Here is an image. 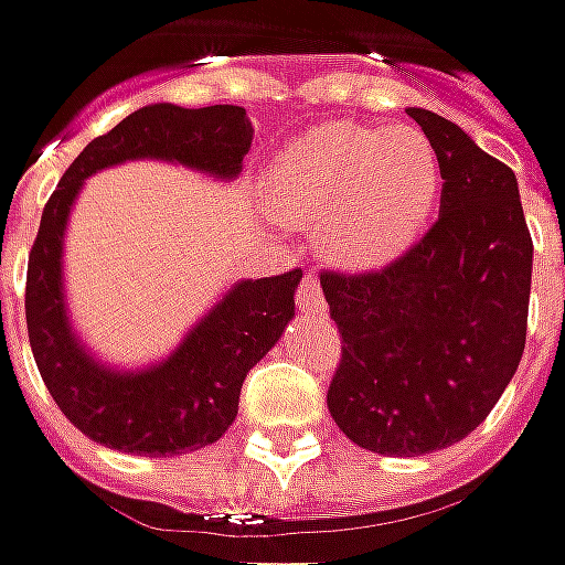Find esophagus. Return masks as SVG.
Returning a JSON list of instances; mask_svg holds the SVG:
<instances>
[{"mask_svg":"<svg viewBox=\"0 0 565 565\" xmlns=\"http://www.w3.org/2000/svg\"><path fill=\"white\" fill-rule=\"evenodd\" d=\"M297 307L303 309V312H312V316H319V312H326V297H322V284L319 278L309 271L303 275V281L297 287Z\"/></svg>","mask_w":565,"mask_h":565,"instance_id":"obj_1","label":"esophagus"}]
</instances>
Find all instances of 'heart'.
<instances>
[{
	"label": "heart",
	"instance_id": "1",
	"mask_svg": "<svg viewBox=\"0 0 565 565\" xmlns=\"http://www.w3.org/2000/svg\"><path fill=\"white\" fill-rule=\"evenodd\" d=\"M443 192L439 154L420 129L331 122L294 141L271 170V205L316 231L322 256L376 271L424 236Z\"/></svg>",
	"mask_w": 565,
	"mask_h": 565
}]
</instances>
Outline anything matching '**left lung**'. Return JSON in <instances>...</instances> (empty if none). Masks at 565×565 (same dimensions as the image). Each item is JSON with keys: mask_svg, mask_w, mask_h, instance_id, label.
<instances>
[{"mask_svg": "<svg viewBox=\"0 0 565 565\" xmlns=\"http://www.w3.org/2000/svg\"><path fill=\"white\" fill-rule=\"evenodd\" d=\"M407 116L439 154V217L392 265L319 281L341 334L334 424L411 458L465 439L500 402L525 351L534 246L503 160L436 113Z\"/></svg>", "mask_w": 565, "mask_h": 565, "instance_id": "left-lung-1", "label": "left lung"}]
</instances>
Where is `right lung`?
Segmentation results:
<instances>
[{
    "mask_svg": "<svg viewBox=\"0 0 565 565\" xmlns=\"http://www.w3.org/2000/svg\"><path fill=\"white\" fill-rule=\"evenodd\" d=\"M253 148V122L243 107L214 104L183 110L141 107L97 136L62 173L50 195L24 287L28 338L38 370L60 411L100 446L136 455H183L217 443L234 424L246 373L275 348L294 316L300 268L236 284L185 334L180 351L145 373H110L72 338L62 309V231L85 177L129 158H163L236 177Z\"/></svg>",
    "mask_w": 565,
    "mask_h": 565,
    "instance_id": "add662e5",
    "label": "right lung"
}]
</instances>
